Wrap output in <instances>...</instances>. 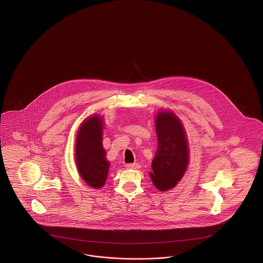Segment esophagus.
<instances>
[{
	"label": "esophagus",
	"mask_w": 263,
	"mask_h": 263,
	"mask_svg": "<svg viewBox=\"0 0 263 263\" xmlns=\"http://www.w3.org/2000/svg\"><path fill=\"white\" fill-rule=\"evenodd\" d=\"M125 166L127 168H129V170H138V168H140L139 163H127Z\"/></svg>",
	"instance_id": "34e87169"
}]
</instances>
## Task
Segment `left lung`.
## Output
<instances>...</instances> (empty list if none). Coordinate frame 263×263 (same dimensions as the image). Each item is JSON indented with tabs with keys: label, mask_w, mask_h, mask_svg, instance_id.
Segmentation results:
<instances>
[{
	"label": "left lung",
	"mask_w": 263,
	"mask_h": 263,
	"mask_svg": "<svg viewBox=\"0 0 263 263\" xmlns=\"http://www.w3.org/2000/svg\"><path fill=\"white\" fill-rule=\"evenodd\" d=\"M155 127L158 147L152 161L151 179L160 191H166L175 187L187 170L188 139L182 121L168 109L156 114Z\"/></svg>",
	"instance_id": "obj_1"
}]
</instances>
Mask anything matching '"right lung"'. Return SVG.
<instances>
[{"instance_id":"obj_1","label":"right lung","mask_w":263,"mask_h":263,"mask_svg":"<svg viewBox=\"0 0 263 263\" xmlns=\"http://www.w3.org/2000/svg\"><path fill=\"white\" fill-rule=\"evenodd\" d=\"M103 125L100 115H90L82 122L76 138L77 170L88 186L96 189L105 184L110 165L102 146Z\"/></svg>"}]
</instances>
